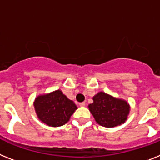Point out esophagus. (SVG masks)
Returning <instances> with one entry per match:
<instances>
[{
    "instance_id": "obj_1",
    "label": "esophagus",
    "mask_w": 160,
    "mask_h": 160,
    "mask_svg": "<svg viewBox=\"0 0 160 160\" xmlns=\"http://www.w3.org/2000/svg\"><path fill=\"white\" fill-rule=\"evenodd\" d=\"M79 106H80V107H84V106H85V102H80L79 103Z\"/></svg>"
}]
</instances>
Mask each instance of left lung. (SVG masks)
I'll return each mask as SVG.
<instances>
[{"label": "left lung", "mask_w": 160, "mask_h": 160, "mask_svg": "<svg viewBox=\"0 0 160 160\" xmlns=\"http://www.w3.org/2000/svg\"><path fill=\"white\" fill-rule=\"evenodd\" d=\"M93 102L88 105L89 111L98 124L113 128L127 119L130 107L125 100L115 98L104 92H99L92 98Z\"/></svg>", "instance_id": "left-lung-1"}]
</instances>
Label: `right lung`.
<instances>
[{
	"instance_id": "1",
	"label": "right lung",
	"mask_w": 160,
	"mask_h": 160,
	"mask_svg": "<svg viewBox=\"0 0 160 160\" xmlns=\"http://www.w3.org/2000/svg\"><path fill=\"white\" fill-rule=\"evenodd\" d=\"M34 107L39 119L51 127H59L69 121L77 107L61 90L40 95L35 99Z\"/></svg>"
}]
</instances>
